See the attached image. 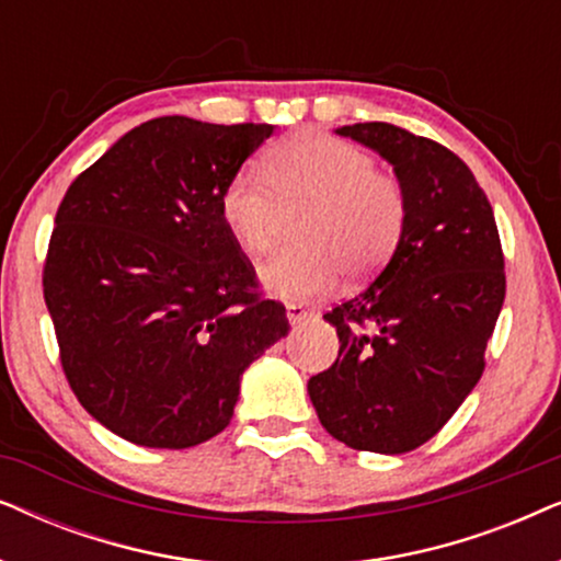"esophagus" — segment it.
Returning a JSON list of instances; mask_svg holds the SVG:
<instances>
[{
	"label": "esophagus",
	"mask_w": 561,
	"mask_h": 561,
	"mask_svg": "<svg viewBox=\"0 0 561 561\" xmlns=\"http://www.w3.org/2000/svg\"><path fill=\"white\" fill-rule=\"evenodd\" d=\"M286 313H288L290 324H304V321L311 319L317 311L309 309V306H304V304H288Z\"/></svg>",
	"instance_id": "esophagus-1"
}]
</instances>
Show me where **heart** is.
<instances>
[{
  "label": "heart",
  "instance_id": "b5f03b06",
  "mask_svg": "<svg viewBox=\"0 0 561 561\" xmlns=\"http://www.w3.org/2000/svg\"><path fill=\"white\" fill-rule=\"evenodd\" d=\"M298 211V244L263 267L265 286L286 301L329 294L342 273L350 280L380 273L401 248L411 202L403 181L378 171L370 152L324 133L271 145L263 171L240 168L219 196L227 232L250 255L271 252Z\"/></svg>",
  "mask_w": 561,
  "mask_h": 561
}]
</instances>
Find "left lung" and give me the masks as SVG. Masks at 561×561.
<instances>
[{
    "label": "left lung",
    "instance_id": "1",
    "mask_svg": "<svg viewBox=\"0 0 561 561\" xmlns=\"http://www.w3.org/2000/svg\"><path fill=\"white\" fill-rule=\"evenodd\" d=\"M336 133L393 163L411 214L378 278L324 313L340 355L309 396L334 439L403 455L442 432L485 370L505 298L501 234L485 191L442 142L388 122Z\"/></svg>",
    "mask_w": 561,
    "mask_h": 561
}]
</instances>
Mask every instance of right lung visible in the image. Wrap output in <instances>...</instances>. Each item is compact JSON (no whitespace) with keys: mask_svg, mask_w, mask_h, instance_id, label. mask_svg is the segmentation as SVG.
<instances>
[{"mask_svg":"<svg viewBox=\"0 0 561 561\" xmlns=\"http://www.w3.org/2000/svg\"><path fill=\"white\" fill-rule=\"evenodd\" d=\"M273 125L158 117L76 175L58 206L43 296L79 403L122 439L186 449L229 424L286 306L219 217L225 183Z\"/></svg>","mask_w":561,"mask_h":561,"instance_id":"1","label":"right lung"}]
</instances>
